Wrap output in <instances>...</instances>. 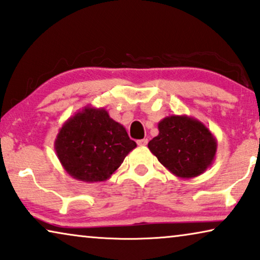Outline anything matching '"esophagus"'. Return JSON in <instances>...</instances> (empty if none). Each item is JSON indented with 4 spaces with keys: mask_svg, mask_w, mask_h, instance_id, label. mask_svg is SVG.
Returning <instances> with one entry per match:
<instances>
[{
    "mask_svg": "<svg viewBox=\"0 0 260 260\" xmlns=\"http://www.w3.org/2000/svg\"><path fill=\"white\" fill-rule=\"evenodd\" d=\"M137 144H138V145H141V146H143V145H146V144H148V139H146V138L138 139V141H137Z\"/></svg>",
    "mask_w": 260,
    "mask_h": 260,
    "instance_id": "esophagus-1",
    "label": "esophagus"
}]
</instances>
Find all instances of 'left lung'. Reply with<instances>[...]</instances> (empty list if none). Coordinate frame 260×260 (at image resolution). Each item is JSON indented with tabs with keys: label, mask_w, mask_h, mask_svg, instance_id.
Masks as SVG:
<instances>
[{
	"label": "left lung",
	"mask_w": 260,
	"mask_h": 260,
	"mask_svg": "<svg viewBox=\"0 0 260 260\" xmlns=\"http://www.w3.org/2000/svg\"><path fill=\"white\" fill-rule=\"evenodd\" d=\"M158 136L148 144L150 151L177 177H197L212 164L217 142L202 122L187 116H169L158 123Z\"/></svg>",
	"instance_id": "8db88e82"
}]
</instances>
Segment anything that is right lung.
<instances>
[{"instance_id":"1","label":"right lung","mask_w":260,"mask_h":260,"mask_svg":"<svg viewBox=\"0 0 260 260\" xmlns=\"http://www.w3.org/2000/svg\"><path fill=\"white\" fill-rule=\"evenodd\" d=\"M136 143L104 109L86 107L59 129L55 150L63 168L82 182H103L121 167Z\"/></svg>"}]
</instances>
